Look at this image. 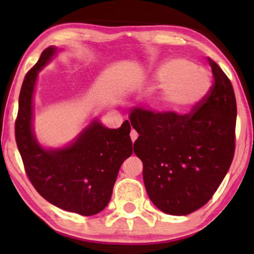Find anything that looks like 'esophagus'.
<instances>
[{
  "mask_svg": "<svg viewBox=\"0 0 254 254\" xmlns=\"http://www.w3.org/2000/svg\"><path fill=\"white\" fill-rule=\"evenodd\" d=\"M137 136H138V135H137L136 131H135L134 129H131V131H130V138H131V141L134 142V141L137 138Z\"/></svg>",
  "mask_w": 254,
  "mask_h": 254,
  "instance_id": "1",
  "label": "esophagus"
}]
</instances>
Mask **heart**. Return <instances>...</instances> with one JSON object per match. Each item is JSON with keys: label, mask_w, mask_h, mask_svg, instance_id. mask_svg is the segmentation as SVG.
Returning a JSON list of instances; mask_svg holds the SVG:
<instances>
[{"label": "heart", "mask_w": 254, "mask_h": 254, "mask_svg": "<svg viewBox=\"0 0 254 254\" xmlns=\"http://www.w3.org/2000/svg\"><path fill=\"white\" fill-rule=\"evenodd\" d=\"M152 84L161 86L152 105L163 112L180 113L192 110L207 98L211 89L208 69L186 59H171L155 69Z\"/></svg>", "instance_id": "heart-1"}]
</instances>
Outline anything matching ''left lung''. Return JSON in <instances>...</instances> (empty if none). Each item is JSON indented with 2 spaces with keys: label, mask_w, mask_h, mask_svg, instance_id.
I'll use <instances>...</instances> for the list:
<instances>
[{
  "label": "left lung",
  "mask_w": 254,
  "mask_h": 254,
  "mask_svg": "<svg viewBox=\"0 0 254 254\" xmlns=\"http://www.w3.org/2000/svg\"><path fill=\"white\" fill-rule=\"evenodd\" d=\"M214 75L209 95L189 114L131 111L138 133L134 152L143 163L152 203L170 215L204 206L224 179L235 154L237 105L230 79L208 59Z\"/></svg>",
  "instance_id": "1"
}]
</instances>
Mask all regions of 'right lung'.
Returning a JSON list of instances; mask_svg holds the SVG:
<instances>
[{"instance_id":"right-lung-1","label":"right lung","mask_w":254,"mask_h":254,"mask_svg":"<svg viewBox=\"0 0 254 254\" xmlns=\"http://www.w3.org/2000/svg\"><path fill=\"white\" fill-rule=\"evenodd\" d=\"M50 46L24 78L15 124L16 143L30 182L61 209L91 216L110 202L121 164L133 152L130 125L110 129L95 119L64 148L46 149L33 133V93L38 72L57 54Z\"/></svg>"}]
</instances>
